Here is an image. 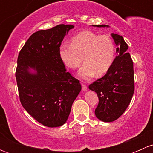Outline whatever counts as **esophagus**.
<instances>
[{
  "label": "esophagus",
  "instance_id": "34e87169",
  "mask_svg": "<svg viewBox=\"0 0 153 153\" xmlns=\"http://www.w3.org/2000/svg\"><path fill=\"white\" fill-rule=\"evenodd\" d=\"M81 86H82L83 91H86V90H87V86H86L85 84H81Z\"/></svg>",
  "mask_w": 153,
  "mask_h": 153
}]
</instances>
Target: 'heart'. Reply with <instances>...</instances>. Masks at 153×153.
<instances>
[{
  "label": "heart",
  "mask_w": 153,
  "mask_h": 153,
  "mask_svg": "<svg viewBox=\"0 0 153 153\" xmlns=\"http://www.w3.org/2000/svg\"><path fill=\"white\" fill-rule=\"evenodd\" d=\"M59 57L69 69H76L84 61L78 75L89 80L95 74L102 75L109 70L115 57V44L109 35L84 31L72 38L71 44L63 43L60 46Z\"/></svg>",
  "instance_id": "1"
}]
</instances>
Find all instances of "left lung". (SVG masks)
Instances as JSON below:
<instances>
[{"label":"left lung","instance_id":"left-lung-1","mask_svg":"<svg viewBox=\"0 0 153 153\" xmlns=\"http://www.w3.org/2000/svg\"><path fill=\"white\" fill-rule=\"evenodd\" d=\"M93 26L108 27L104 24ZM112 37L117 46L118 55L106 75L89 86V89L96 92L99 100L95 115L104 122L115 121L124 113L135 89L133 62L130 54L126 52L128 45L121 35L112 34Z\"/></svg>","mask_w":153,"mask_h":153}]
</instances>
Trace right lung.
<instances>
[{
  "label": "right lung",
  "mask_w": 153,
  "mask_h": 153,
  "mask_svg": "<svg viewBox=\"0 0 153 153\" xmlns=\"http://www.w3.org/2000/svg\"><path fill=\"white\" fill-rule=\"evenodd\" d=\"M72 28L59 24L35 32L18 57L15 77L20 101L29 115L48 127L65 124L81 90L79 81L67 72L59 57L61 42Z\"/></svg>",
  "instance_id": "obj_1"
}]
</instances>
